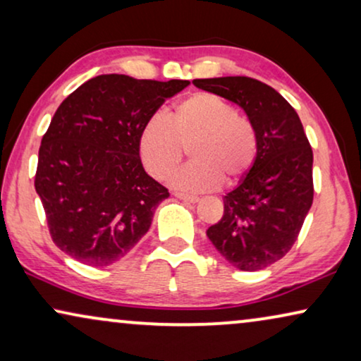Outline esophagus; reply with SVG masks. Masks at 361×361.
<instances>
[{
	"mask_svg": "<svg viewBox=\"0 0 361 361\" xmlns=\"http://www.w3.org/2000/svg\"><path fill=\"white\" fill-rule=\"evenodd\" d=\"M177 199H180V200H184V202H190V204H197V202H199L200 199L197 195H189V194H182V192H176L174 194Z\"/></svg>",
	"mask_w": 361,
	"mask_h": 361,
	"instance_id": "obj_1",
	"label": "esophagus"
}]
</instances>
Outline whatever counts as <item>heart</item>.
I'll return each instance as SVG.
<instances>
[{"label":"heart","mask_w":361,"mask_h":361,"mask_svg":"<svg viewBox=\"0 0 361 361\" xmlns=\"http://www.w3.org/2000/svg\"><path fill=\"white\" fill-rule=\"evenodd\" d=\"M189 146L194 161L171 180L176 189L189 192L212 190L221 179L226 184L240 180L253 167L258 151L253 125L210 92L182 98L167 118H149L137 137L142 164L157 180L171 176Z\"/></svg>","instance_id":"heart-1"}]
</instances>
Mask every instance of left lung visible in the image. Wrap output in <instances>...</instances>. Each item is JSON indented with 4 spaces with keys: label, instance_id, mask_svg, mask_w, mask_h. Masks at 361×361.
Segmentation results:
<instances>
[{
    "label": "left lung",
    "instance_id": "1",
    "mask_svg": "<svg viewBox=\"0 0 361 361\" xmlns=\"http://www.w3.org/2000/svg\"><path fill=\"white\" fill-rule=\"evenodd\" d=\"M194 85L236 103L255 128V164L224 197V216L207 236L235 268L263 269L293 248L312 205V147L273 87L250 77L195 78Z\"/></svg>",
    "mask_w": 361,
    "mask_h": 361
}]
</instances>
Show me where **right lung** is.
<instances>
[{
  "instance_id": "right-lung-1",
  "label": "right lung",
  "mask_w": 361,
  "mask_h": 361,
  "mask_svg": "<svg viewBox=\"0 0 361 361\" xmlns=\"http://www.w3.org/2000/svg\"><path fill=\"white\" fill-rule=\"evenodd\" d=\"M189 83L106 73L61 103L42 136L34 185L63 253L103 268L146 235L169 192L146 174L137 137L162 103Z\"/></svg>"
}]
</instances>
